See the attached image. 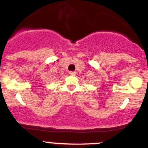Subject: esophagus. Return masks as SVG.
Returning a JSON list of instances; mask_svg holds the SVG:
<instances>
[{
  "mask_svg": "<svg viewBox=\"0 0 148 148\" xmlns=\"http://www.w3.org/2000/svg\"><path fill=\"white\" fill-rule=\"evenodd\" d=\"M69 75L71 76H75L76 75V72H74V71H69Z\"/></svg>",
  "mask_w": 148,
  "mask_h": 148,
  "instance_id": "obj_1",
  "label": "esophagus"
}]
</instances>
